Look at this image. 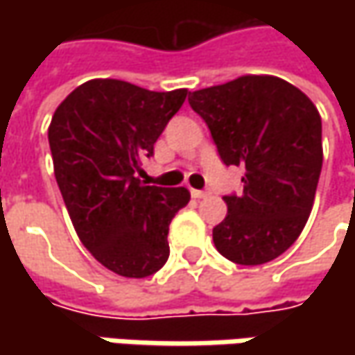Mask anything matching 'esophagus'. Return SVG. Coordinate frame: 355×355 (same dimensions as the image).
<instances>
[{
  "label": "esophagus",
  "instance_id": "esophagus-1",
  "mask_svg": "<svg viewBox=\"0 0 355 355\" xmlns=\"http://www.w3.org/2000/svg\"><path fill=\"white\" fill-rule=\"evenodd\" d=\"M205 196H207V191H201V189H191V198L201 199V198H205Z\"/></svg>",
  "mask_w": 355,
  "mask_h": 355
}]
</instances>
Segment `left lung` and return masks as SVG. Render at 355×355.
<instances>
[{
	"instance_id": "1",
	"label": "left lung",
	"mask_w": 355,
	"mask_h": 355,
	"mask_svg": "<svg viewBox=\"0 0 355 355\" xmlns=\"http://www.w3.org/2000/svg\"><path fill=\"white\" fill-rule=\"evenodd\" d=\"M189 104L211 130L225 166H243V193L225 196L213 243L237 265H265L306 225L322 170L318 108L294 85L245 75L196 90Z\"/></svg>"
}]
</instances>
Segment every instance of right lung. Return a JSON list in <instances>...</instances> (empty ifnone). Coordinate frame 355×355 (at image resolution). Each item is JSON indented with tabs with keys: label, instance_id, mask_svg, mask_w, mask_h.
Instances as JSON below:
<instances>
[{
	"label": "right lung",
	"instance_id": "add662e5",
	"mask_svg": "<svg viewBox=\"0 0 355 355\" xmlns=\"http://www.w3.org/2000/svg\"><path fill=\"white\" fill-rule=\"evenodd\" d=\"M187 89L154 92L116 78H92L62 101L49 146L62 201L80 243L108 270L144 279L166 265L173 215L189 201L185 187L146 185L144 157Z\"/></svg>",
	"mask_w": 355,
	"mask_h": 355
}]
</instances>
